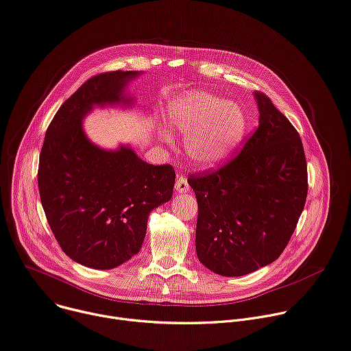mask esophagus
I'll use <instances>...</instances> for the list:
<instances>
[{
    "mask_svg": "<svg viewBox=\"0 0 351 351\" xmlns=\"http://www.w3.org/2000/svg\"><path fill=\"white\" fill-rule=\"evenodd\" d=\"M176 189H177V192H180V193H185V192L189 191V184H188V181H186L185 177H182V176H178V177H177Z\"/></svg>",
    "mask_w": 351,
    "mask_h": 351,
    "instance_id": "1",
    "label": "esophagus"
}]
</instances>
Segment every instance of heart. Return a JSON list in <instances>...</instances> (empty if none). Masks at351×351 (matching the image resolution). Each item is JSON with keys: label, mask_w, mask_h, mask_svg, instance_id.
<instances>
[{"label": "heart", "mask_w": 351, "mask_h": 351, "mask_svg": "<svg viewBox=\"0 0 351 351\" xmlns=\"http://www.w3.org/2000/svg\"><path fill=\"white\" fill-rule=\"evenodd\" d=\"M170 124L188 135L191 160L210 167L237 149L245 135L247 115L237 103L208 92H188L171 106Z\"/></svg>", "instance_id": "heart-1"}]
</instances>
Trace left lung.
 I'll use <instances>...</instances> for the list:
<instances>
[{
    "instance_id": "1",
    "label": "left lung",
    "mask_w": 351,
    "mask_h": 351,
    "mask_svg": "<svg viewBox=\"0 0 351 351\" xmlns=\"http://www.w3.org/2000/svg\"><path fill=\"white\" fill-rule=\"evenodd\" d=\"M259 125L236 158L191 174L198 201L201 263L221 276H244L276 261L302 213L306 160L300 134L270 99L255 92Z\"/></svg>"
}]
</instances>
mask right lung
Here are the masks:
<instances>
[{
    "instance_id": "1",
    "label": "right lung",
    "mask_w": 351,
    "mask_h": 351,
    "mask_svg": "<svg viewBox=\"0 0 351 351\" xmlns=\"http://www.w3.org/2000/svg\"><path fill=\"white\" fill-rule=\"evenodd\" d=\"M136 71L92 76L56 112L38 159L40 201L61 250L75 262L112 269L139 252L149 213L171 199L176 171L143 162L128 146L103 150L82 130L95 104H130Z\"/></svg>"
}]
</instances>
